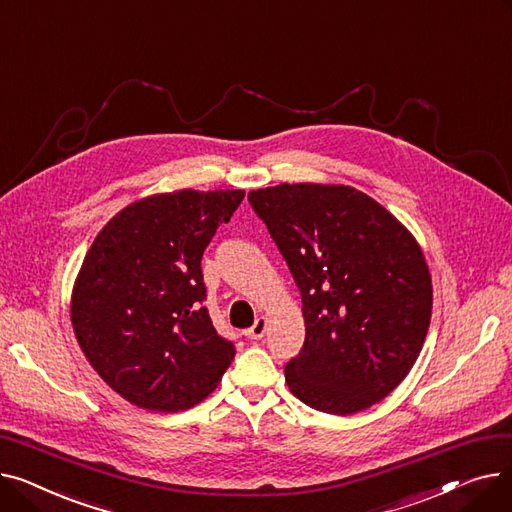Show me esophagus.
Listing matches in <instances>:
<instances>
[{"mask_svg":"<svg viewBox=\"0 0 512 512\" xmlns=\"http://www.w3.org/2000/svg\"><path fill=\"white\" fill-rule=\"evenodd\" d=\"M265 330H267V317H257L255 319V324L247 330V338H251V340H261L263 338V334H265Z\"/></svg>","mask_w":512,"mask_h":512,"instance_id":"34e87169","label":"esophagus"}]
</instances>
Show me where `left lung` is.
Segmentation results:
<instances>
[{"label":"left lung","mask_w":512,"mask_h":512,"mask_svg":"<svg viewBox=\"0 0 512 512\" xmlns=\"http://www.w3.org/2000/svg\"><path fill=\"white\" fill-rule=\"evenodd\" d=\"M301 292L305 342L284 367L315 411L369 409L407 378L432 319V278L390 211L342 184L249 193Z\"/></svg>","instance_id":"8db88e82"}]
</instances>
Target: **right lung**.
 <instances>
[{"label": "right lung", "mask_w": 512, "mask_h": 512, "mask_svg": "<svg viewBox=\"0 0 512 512\" xmlns=\"http://www.w3.org/2000/svg\"><path fill=\"white\" fill-rule=\"evenodd\" d=\"M245 193L178 191L122 209L91 245L72 294V326L101 380L132 405L174 413L203 400L234 342L203 307L201 259Z\"/></svg>", "instance_id": "1"}]
</instances>
